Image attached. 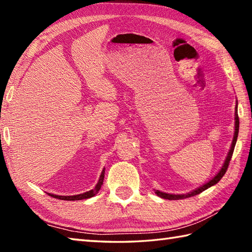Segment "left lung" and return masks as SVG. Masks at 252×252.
I'll use <instances>...</instances> for the list:
<instances>
[{"label":"left lung","mask_w":252,"mask_h":252,"mask_svg":"<svg viewBox=\"0 0 252 252\" xmlns=\"http://www.w3.org/2000/svg\"><path fill=\"white\" fill-rule=\"evenodd\" d=\"M237 105H238V103L236 101V106H235V131H234L233 142H232L231 148H229V152L227 154V156L225 158V161H224L222 168L219 170V172L215 176H213V178L210 181L207 182L206 184L199 186V187H198V189L191 190L189 192H186V194H168V192L156 190L155 192H156L157 196L163 198V199H169V200L184 199V198H189V197L200 194L201 191L206 190L207 189H209V187L216 185L218 182L223 178V175L225 174L226 170L228 168V163H229V161H231V158H232V155H233V152H234V148H235V145H236V142H237V136H238V131H239V119H238V112H237Z\"/></svg>","instance_id":"left-lung-1"}]
</instances>
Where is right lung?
I'll list each match as a JSON object with an SVG mask.
<instances>
[{
  "instance_id": "1",
  "label": "right lung",
  "mask_w": 252,
  "mask_h": 252,
  "mask_svg": "<svg viewBox=\"0 0 252 252\" xmlns=\"http://www.w3.org/2000/svg\"><path fill=\"white\" fill-rule=\"evenodd\" d=\"M104 176H105V168L103 169L99 176V180L97 182V184L94 187L93 189H91L89 191H85L83 194H79V195H73V196H60V195H55V194H49L52 197L54 198H58V199H62V200H82V199H89V198L95 196L97 192L99 191L101 185H103V182H104Z\"/></svg>"
}]
</instances>
